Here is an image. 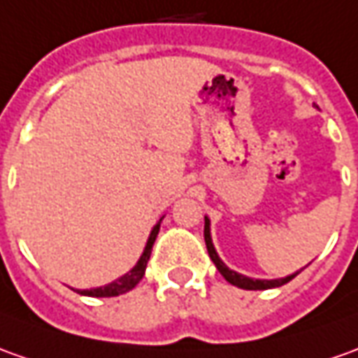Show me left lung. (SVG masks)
Masks as SVG:
<instances>
[{
  "instance_id": "8db88e82",
  "label": "left lung",
  "mask_w": 358,
  "mask_h": 358,
  "mask_svg": "<svg viewBox=\"0 0 358 358\" xmlns=\"http://www.w3.org/2000/svg\"><path fill=\"white\" fill-rule=\"evenodd\" d=\"M210 217L206 215V225H203V239H206V247H208V252H210V259L213 261V264L217 266V271L221 272V276L225 280L237 286V288H243V290H268V288H278V286H284L286 282H290L294 276H298L300 271L294 272L290 276H284V278H274V280H259V278H249L245 274H239V272L231 271L229 266L225 262L221 261L217 250L213 247V241H211V231H210Z\"/></svg>"
}]
</instances>
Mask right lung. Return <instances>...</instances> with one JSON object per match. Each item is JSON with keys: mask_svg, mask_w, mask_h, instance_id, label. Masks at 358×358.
<instances>
[{"mask_svg": "<svg viewBox=\"0 0 358 358\" xmlns=\"http://www.w3.org/2000/svg\"><path fill=\"white\" fill-rule=\"evenodd\" d=\"M160 221H162V217L157 221V225H155L152 231H150V235H148V241H147V245H145L143 255H141V259H138L137 264H135L127 274H123V276L117 278V280L109 282V284H106V286H99V288H92V290H76L78 294H82V296H92V298H111V296H119V294H125V292L133 290L138 282H141V278L145 276L147 262L148 259H150V250H152V245H155L157 235H159Z\"/></svg>", "mask_w": 358, "mask_h": 358, "instance_id": "obj_1", "label": "right lung"}]
</instances>
